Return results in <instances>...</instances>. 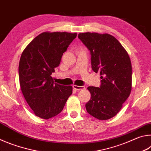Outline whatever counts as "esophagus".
Listing matches in <instances>:
<instances>
[{
    "mask_svg": "<svg viewBox=\"0 0 151 151\" xmlns=\"http://www.w3.org/2000/svg\"><path fill=\"white\" fill-rule=\"evenodd\" d=\"M73 88L75 89V90H83V89L85 88V86H78V85H73Z\"/></svg>",
    "mask_w": 151,
    "mask_h": 151,
    "instance_id": "1",
    "label": "esophagus"
}]
</instances>
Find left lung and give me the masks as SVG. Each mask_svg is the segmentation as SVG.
<instances>
[{
  "label": "left lung",
  "instance_id": "obj_1",
  "mask_svg": "<svg viewBox=\"0 0 151 151\" xmlns=\"http://www.w3.org/2000/svg\"><path fill=\"white\" fill-rule=\"evenodd\" d=\"M91 51L92 68L100 72V87L88 86L91 97L86 109L99 120L112 118L120 111L132 88V65L129 54L115 37L107 33H79Z\"/></svg>",
  "mask_w": 151,
  "mask_h": 151
}]
</instances>
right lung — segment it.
<instances>
[{
    "label": "right lung",
    "mask_w": 151,
    "mask_h": 151,
    "mask_svg": "<svg viewBox=\"0 0 151 151\" xmlns=\"http://www.w3.org/2000/svg\"><path fill=\"white\" fill-rule=\"evenodd\" d=\"M76 33L44 32L36 37L22 52L19 65L20 86L36 116L49 119L63 111L72 86L54 83L51 75Z\"/></svg>",
    "instance_id": "obj_1"
}]
</instances>
